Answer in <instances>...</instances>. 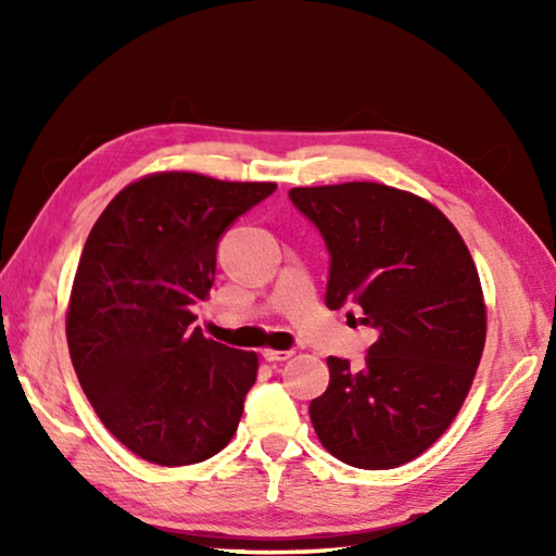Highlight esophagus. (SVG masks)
Listing matches in <instances>:
<instances>
[{"mask_svg":"<svg viewBox=\"0 0 556 556\" xmlns=\"http://www.w3.org/2000/svg\"><path fill=\"white\" fill-rule=\"evenodd\" d=\"M291 355H294L291 351H275V348H265V351H262V357H265V361H269V363L289 361Z\"/></svg>","mask_w":556,"mask_h":556,"instance_id":"34e87169","label":"esophagus"}]
</instances>
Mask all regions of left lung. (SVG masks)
<instances>
[{
    "label": "left lung",
    "instance_id": "8db88e82",
    "mask_svg": "<svg viewBox=\"0 0 556 556\" xmlns=\"http://www.w3.org/2000/svg\"><path fill=\"white\" fill-rule=\"evenodd\" d=\"M331 252L326 306L357 304L378 331L365 368L328 357L331 382L312 425L348 466L397 468L456 419L485 345V301L464 238L437 205L351 181L291 188Z\"/></svg>",
    "mask_w": 556,
    "mask_h": 556
}]
</instances>
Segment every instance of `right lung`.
I'll return each mask as SVG.
<instances>
[{
  "label": "right lung",
  "instance_id": "right-lung-1",
  "mask_svg": "<svg viewBox=\"0 0 556 556\" xmlns=\"http://www.w3.org/2000/svg\"><path fill=\"white\" fill-rule=\"evenodd\" d=\"M275 188L156 172L122 188L92 225L65 338L100 421L149 464H201L238 431L257 353L205 338L193 306L211 294L225 228Z\"/></svg>",
  "mask_w": 556,
  "mask_h": 556
}]
</instances>
